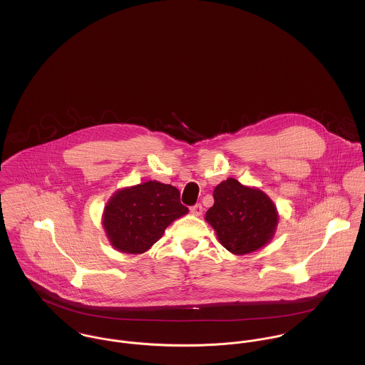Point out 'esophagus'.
Returning <instances> with one entry per match:
<instances>
[{
  "instance_id": "1",
  "label": "esophagus",
  "mask_w": 365,
  "mask_h": 365,
  "mask_svg": "<svg viewBox=\"0 0 365 365\" xmlns=\"http://www.w3.org/2000/svg\"><path fill=\"white\" fill-rule=\"evenodd\" d=\"M202 212H204V207L201 204H197V205L191 207V213L195 215V216H201Z\"/></svg>"
}]
</instances>
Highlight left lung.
<instances>
[{"label":"left lung","instance_id":"8db88e82","mask_svg":"<svg viewBox=\"0 0 365 365\" xmlns=\"http://www.w3.org/2000/svg\"><path fill=\"white\" fill-rule=\"evenodd\" d=\"M213 200L205 220L216 232L219 243L232 255H249L271 242L279 216L265 192L227 178L216 185Z\"/></svg>","mask_w":365,"mask_h":365}]
</instances>
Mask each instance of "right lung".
I'll list each match as a JSON object with an SVG mask.
<instances>
[{"label": "right lung", "mask_w": 365, "mask_h": 365, "mask_svg": "<svg viewBox=\"0 0 365 365\" xmlns=\"http://www.w3.org/2000/svg\"><path fill=\"white\" fill-rule=\"evenodd\" d=\"M188 213L180 191L156 180L118 190L103 213L105 235L113 249L128 255L148 252L175 219Z\"/></svg>", "instance_id": "right-lung-1"}]
</instances>
